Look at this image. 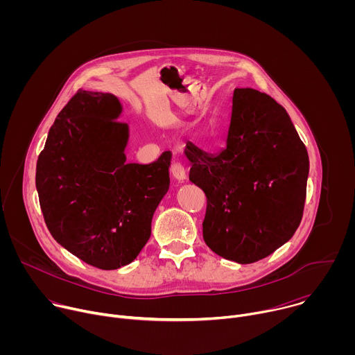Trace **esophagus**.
Wrapping results in <instances>:
<instances>
[{
	"label": "esophagus",
	"instance_id": "34e87169",
	"mask_svg": "<svg viewBox=\"0 0 355 355\" xmlns=\"http://www.w3.org/2000/svg\"><path fill=\"white\" fill-rule=\"evenodd\" d=\"M171 174L175 180L178 181H184L187 178V171L185 167L181 163H173L171 164Z\"/></svg>",
	"mask_w": 355,
	"mask_h": 355
}]
</instances>
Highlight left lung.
<instances>
[{"label": "left lung", "instance_id": "obj_1", "mask_svg": "<svg viewBox=\"0 0 355 355\" xmlns=\"http://www.w3.org/2000/svg\"><path fill=\"white\" fill-rule=\"evenodd\" d=\"M189 180L207 195L204 240L218 256L256 263L285 244L305 208L309 157L274 98L236 88L226 146L216 155L188 143Z\"/></svg>", "mask_w": 355, "mask_h": 355}]
</instances>
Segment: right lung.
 <instances>
[{
    "label": "right lung",
    "mask_w": 355,
    "mask_h": 355,
    "mask_svg": "<svg viewBox=\"0 0 355 355\" xmlns=\"http://www.w3.org/2000/svg\"><path fill=\"white\" fill-rule=\"evenodd\" d=\"M116 96L78 89L49 130L36 164V189L49 232L99 270L132 263L151 234L168 191L170 151L126 164L128 125Z\"/></svg>",
    "instance_id": "add662e5"
}]
</instances>
